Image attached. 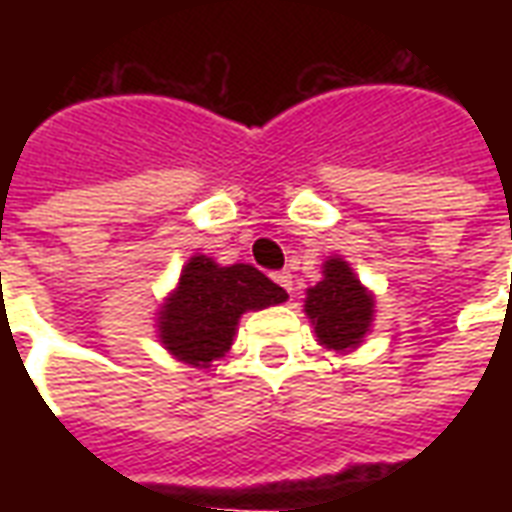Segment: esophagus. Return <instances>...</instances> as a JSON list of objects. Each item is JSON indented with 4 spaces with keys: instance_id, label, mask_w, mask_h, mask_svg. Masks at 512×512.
<instances>
[{
    "instance_id": "1",
    "label": "esophagus",
    "mask_w": 512,
    "mask_h": 512,
    "mask_svg": "<svg viewBox=\"0 0 512 512\" xmlns=\"http://www.w3.org/2000/svg\"><path fill=\"white\" fill-rule=\"evenodd\" d=\"M274 279H277V285H282L288 293H293V274H290V271H277Z\"/></svg>"
}]
</instances>
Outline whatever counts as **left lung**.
Segmentation results:
<instances>
[{"label":"left lung","instance_id":"8db88e82","mask_svg":"<svg viewBox=\"0 0 512 512\" xmlns=\"http://www.w3.org/2000/svg\"><path fill=\"white\" fill-rule=\"evenodd\" d=\"M323 279L307 290L304 310L326 348H356L373 321V296L367 293L345 260H326Z\"/></svg>","mask_w":512,"mask_h":512}]
</instances>
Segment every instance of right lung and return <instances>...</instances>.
<instances>
[{
	"label": "right lung",
	"mask_w": 512,
	"mask_h": 512,
	"mask_svg": "<svg viewBox=\"0 0 512 512\" xmlns=\"http://www.w3.org/2000/svg\"><path fill=\"white\" fill-rule=\"evenodd\" d=\"M288 293L249 263L216 266L211 257H191L178 290L161 307L158 337L167 351L194 367H208L224 356L235 323L246 310L282 304Z\"/></svg>",
	"instance_id": "add662e5"
}]
</instances>
